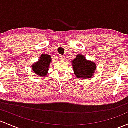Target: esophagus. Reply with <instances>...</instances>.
Segmentation results:
<instances>
[{
    "label": "esophagus",
    "instance_id": "1",
    "mask_svg": "<svg viewBox=\"0 0 128 128\" xmlns=\"http://www.w3.org/2000/svg\"><path fill=\"white\" fill-rule=\"evenodd\" d=\"M59 59H60L61 61H63V60H65V57L64 56H62V55H60L59 56Z\"/></svg>",
    "mask_w": 128,
    "mask_h": 128
}]
</instances>
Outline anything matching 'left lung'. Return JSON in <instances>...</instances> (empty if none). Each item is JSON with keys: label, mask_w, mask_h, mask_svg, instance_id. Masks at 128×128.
I'll return each instance as SVG.
<instances>
[{"label": "left lung", "mask_w": 128, "mask_h": 128, "mask_svg": "<svg viewBox=\"0 0 128 128\" xmlns=\"http://www.w3.org/2000/svg\"><path fill=\"white\" fill-rule=\"evenodd\" d=\"M74 74L77 78L86 80L93 76L96 70V64L93 61H89L81 54H77L72 61Z\"/></svg>", "instance_id": "1"}]
</instances>
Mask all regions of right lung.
<instances>
[{
  "instance_id": "1",
  "label": "right lung",
  "mask_w": 128,
  "mask_h": 128,
  "mask_svg": "<svg viewBox=\"0 0 128 128\" xmlns=\"http://www.w3.org/2000/svg\"><path fill=\"white\" fill-rule=\"evenodd\" d=\"M52 61L49 54H42L39 60L32 65V70L36 75L42 77H46L48 72L50 62Z\"/></svg>"
}]
</instances>
